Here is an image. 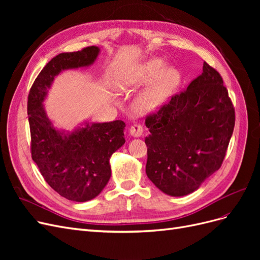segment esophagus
I'll return each mask as SVG.
<instances>
[{"mask_svg": "<svg viewBox=\"0 0 260 260\" xmlns=\"http://www.w3.org/2000/svg\"><path fill=\"white\" fill-rule=\"evenodd\" d=\"M143 132H144V128H143L142 124L135 123V124L131 125V128H130V135L131 136L138 138V137L142 136Z\"/></svg>", "mask_w": 260, "mask_h": 260, "instance_id": "obj_1", "label": "esophagus"}]
</instances>
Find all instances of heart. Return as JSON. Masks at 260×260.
<instances>
[{"instance_id": "obj_1", "label": "heart", "mask_w": 260, "mask_h": 260, "mask_svg": "<svg viewBox=\"0 0 260 260\" xmlns=\"http://www.w3.org/2000/svg\"><path fill=\"white\" fill-rule=\"evenodd\" d=\"M160 59H152L125 73L119 81L120 90H128L152 81L136 99V108L139 112L148 113L165 103L180 83L181 77L177 69L167 68Z\"/></svg>"}]
</instances>
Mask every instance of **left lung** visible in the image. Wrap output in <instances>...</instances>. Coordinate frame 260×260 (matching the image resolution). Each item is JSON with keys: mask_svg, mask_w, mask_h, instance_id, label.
Wrapping results in <instances>:
<instances>
[{"mask_svg": "<svg viewBox=\"0 0 260 260\" xmlns=\"http://www.w3.org/2000/svg\"><path fill=\"white\" fill-rule=\"evenodd\" d=\"M235 112L222 77L206 61L184 91L146 116V175L160 191L187 195L221 167Z\"/></svg>", "mask_w": 260, "mask_h": 260, "instance_id": "obj_1", "label": "left lung"}]
</instances>
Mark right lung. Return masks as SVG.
Wrapping results in <instances>:
<instances>
[{
    "label": "right lung",
    "instance_id": "1",
    "mask_svg": "<svg viewBox=\"0 0 260 260\" xmlns=\"http://www.w3.org/2000/svg\"><path fill=\"white\" fill-rule=\"evenodd\" d=\"M99 52L93 45L56 55L38 75L28 95L31 157L46 183L74 202L94 199L107 184L112 175L109 158L125 142V123H86L65 135L53 127L42 103L55 76L62 70L92 65Z\"/></svg>",
    "mask_w": 260,
    "mask_h": 260
}]
</instances>
